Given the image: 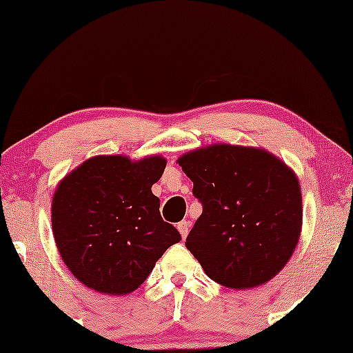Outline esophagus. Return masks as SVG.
<instances>
[{
	"label": "esophagus",
	"mask_w": 353,
	"mask_h": 353,
	"mask_svg": "<svg viewBox=\"0 0 353 353\" xmlns=\"http://www.w3.org/2000/svg\"><path fill=\"white\" fill-rule=\"evenodd\" d=\"M176 228H178V231H180V234H181V238L185 239L186 236H188V233H190V221H186V220H183V221H180V223L176 225Z\"/></svg>",
	"instance_id": "34e87169"
}]
</instances>
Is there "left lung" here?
Instances as JSON below:
<instances>
[{"mask_svg":"<svg viewBox=\"0 0 353 353\" xmlns=\"http://www.w3.org/2000/svg\"><path fill=\"white\" fill-rule=\"evenodd\" d=\"M178 163L202 204L185 244L207 276L231 289L276 276L301 238L296 173L265 149L233 144L194 149Z\"/></svg>","mask_w":353,"mask_h":353,"instance_id":"left-lung-1","label":"left lung"}]
</instances>
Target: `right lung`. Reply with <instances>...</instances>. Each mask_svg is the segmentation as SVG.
<instances>
[{"mask_svg": "<svg viewBox=\"0 0 353 353\" xmlns=\"http://www.w3.org/2000/svg\"><path fill=\"white\" fill-rule=\"evenodd\" d=\"M165 165L162 156H96L59 181L52 234L67 268L86 288L109 296L133 292L181 241L151 191Z\"/></svg>", "mask_w": 353, "mask_h": 353, "instance_id": "1", "label": "right lung"}]
</instances>
